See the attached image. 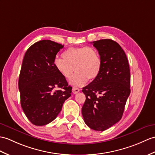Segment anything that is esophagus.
I'll return each mask as SVG.
<instances>
[{
	"instance_id": "esophagus-1",
	"label": "esophagus",
	"mask_w": 155,
	"mask_h": 155,
	"mask_svg": "<svg viewBox=\"0 0 155 155\" xmlns=\"http://www.w3.org/2000/svg\"><path fill=\"white\" fill-rule=\"evenodd\" d=\"M79 91H80V89L77 88V87H73V94H77V93H78Z\"/></svg>"
}]
</instances>
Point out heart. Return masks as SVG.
Instances as JSON below:
<instances>
[{"instance_id":"obj_1","label":"heart","mask_w":155,"mask_h":155,"mask_svg":"<svg viewBox=\"0 0 155 155\" xmlns=\"http://www.w3.org/2000/svg\"><path fill=\"white\" fill-rule=\"evenodd\" d=\"M62 58H56L54 66L61 75L70 79L76 73L70 83L74 86L84 84L87 80L93 81L98 78L102 70V63L99 52L91 47L71 48L62 54Z\"/></svg>"}]
</instances>
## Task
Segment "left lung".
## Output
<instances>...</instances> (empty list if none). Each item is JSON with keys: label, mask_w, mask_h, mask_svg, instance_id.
<instances>
[{"label": "left lung", "mask_w": 155, "mask_h": 155, "mask_svg": "<svg viewBox=\"0 0 155 155\" xmlns=\"http://www.w3.org/2000/svg\"><path fill=\"white\" fill-rule=\"evenodd\" d=\"M102 59V67L96 79L82 88L86 100L82 107L85 124L103 131L120 121L130 94V70L126 55L111 39L92 42Z\"/></svg>", "instance_id": "left-lung-1"}]
</instances>
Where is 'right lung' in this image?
<instances>
[{"label":"right lung","mask_w":155,"mask_h":155,"mask_svg":"<svg viewBox=\"0 0 155 155\" xmlns=\"http://www.w3.org/2000/svg\"><path fill=\"white\" fill-rule=\"evenodd\" d=\"M64 45L48 39L27 50L18 80L21 106L31 124L45 125L53 121L71 96L72 87L54 66Z\"/></svg>","instance_id":"add662e5"}]
</instances>
